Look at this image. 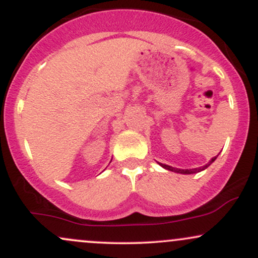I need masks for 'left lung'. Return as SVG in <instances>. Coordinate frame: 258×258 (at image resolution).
Segmentation results:
<instances>
[{"instance_id": "left-lung-1", "label": "left lung", "mask_w": 258, "mask_h": 258, "mask_svg": "<svg viewBox=\"0 0 258 258\" xmlns=\"http://www.w3.org/2000/svg\"><path fill=\"white\" fill-rule=\"evenodd\" d=\"M216 158H217V156H215V158H212V159H211V161H210L209 164H206L205 166H203V167H199V168H190V170H180V168H174V167H172V166H168V165H164V164H160V165H161V166L164 167V168H166V170H168V171H172V172H177V173H184V174H190V173H197V172H200V171L205 170L206 167H209L210 165H211L212 162L215 161Z\"/></svg>"}]
</instances>
